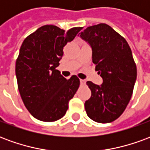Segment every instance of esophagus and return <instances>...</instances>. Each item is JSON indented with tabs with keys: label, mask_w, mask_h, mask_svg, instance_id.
Masks as SVG:
<instances>
[{
	"label": "esophagus",
	"mask_w": 150,
	"mask_h": 150,
	"mask_svg": "<svg viewBox=\"0 0 150 150\" xmlns=\"http://www.w3.org/2000/svg\"><path fill=\"white\" fill-rule=\"evenodd\" d=\"M80 83H81V85H85L86 84V81L84 79H80Z\"/></svg>",
	"instance_id": "1"
}]
</instances>
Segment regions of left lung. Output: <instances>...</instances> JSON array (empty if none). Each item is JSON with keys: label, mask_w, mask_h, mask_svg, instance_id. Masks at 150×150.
I'll list each match as a JSON object with an SVG mask.
<instances>
[{"label": "left lung", "mask_w": 150, "mask_h": 150, "mask_svg": "<svg viewBox=\"0 0 150 150\" xmlns=\"http://www.w3.org/2000/svg\"><path fill=\"white\" fill-rule=\"evenodd\" d=\"M92 49V62L103 79L99 86L88 81L91 98L84 107L89 118L98 123L114 121L125 110L137 79V66L127 41L108 25L89 26L80 33Z\"/></svg>", "instance_id": "1"}]
</instances>
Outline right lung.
Segmentation results:
<instances>
[{"label": "right lung", "mask_w": 150, "mask_h": 150, "mask_svg": "<svg viewBox=\"0 0 150 150\" xmlns=\"http://www.w3.org/2000/svg\"><path fill=\"white\" fill-rule=\"evenodd\" d=\"M83 27L65 32L46 25L25 38L16 61V76L21 100L36 119L53 122L61 119L69 101L79 87V79L64 78L59 70L63 47L71 42Z\"/></svg>", "instance_id": "right-lung-1"}]
</instances>
